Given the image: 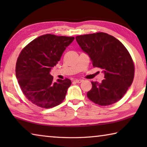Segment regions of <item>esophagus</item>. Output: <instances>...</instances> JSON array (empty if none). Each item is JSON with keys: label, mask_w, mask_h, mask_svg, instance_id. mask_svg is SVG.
<instances>
[{"label": "esophagus", "mask_w": 147, "mask_h": 147, "mask_svg": "<svg viewBox=\"0 0 147 147\" xmlns=\"http://www.w3.org/2000/svg\"><path fill=\"white\" fill-rule=\"evenodd\" d=\"M84 80H81V79H77V80H75V82L76 83H81V82H82Z\"/></svg>", "instance_id": "esophagus-1"}]
</instances>
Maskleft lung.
<instances>
[{"mask_svg":"<svg viewBox=\"0 0 147 147\" xmlns=\"http://www.w3.org/2000/svg\"><path fill=\"white\" fill-rule=\"evenodd\" d=\"M76 40L93 67L102 69L104 74L101 83L91 82L88 98L101 106L117 102L134 80V65L127 49L118 39L103 32L76 36Z\"/></svg>","mask_w":147,"mask_h":147,"instance_id":"8db88e82","label":"left lung"}]
</instances>
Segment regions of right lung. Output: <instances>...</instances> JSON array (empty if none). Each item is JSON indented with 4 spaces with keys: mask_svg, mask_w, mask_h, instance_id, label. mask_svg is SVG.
Segmentation results:
<instances>
[{
    "mask_svg": "<svg viewBox=\"0 0 147 147\" xmlns=\"http://www.w3.org/2000/svg\"><path fill=\"white\" fill-rule=\"evenodd\" d=\"M74 39L43 35L32 41L20 53L16 63V78L24 95L35 105L51 108L65 98L71 81L65 78L54 82L50 73Z\"/></svg>",
    "mask_w": 147,
    "mask_h": 147,
    "instance_id": "add662e5",
    "label": "right lung"
}]
</instances>
